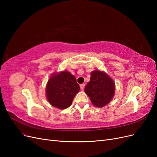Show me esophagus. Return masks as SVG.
Returning a JSON list of instances; mask_svg holds the SVG:
<instances>
[{
	"instance_id": "obj_1",
	"label": "esophagus",
	"mask_w": 157,
	"mask_h": 157,
	"mask_svg": "<svg viewBox=\"0 0 157 157\" xmlns=\"http://www.w3.org/2000/svg\"><path fill=\"white\" fill-rule=\"evenodd\" d=\"M80 89L81 90H83L85 87V84H81L80 85Z\"/></svg>"
}]
</instances>
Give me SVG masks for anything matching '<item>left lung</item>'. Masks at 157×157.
Listing matches in <instances>:
<instances>
[{"label":"left lung","mask_w":157,"mask_h":157,"mask_svg":"<svg viewBox=\"0 0 157 157\" xmlns=\"http://www.w3.org/2000/svg\"><path fill=\"white\" fill-rule=\"evenodd\" d=\"M84 91L94 105L102 107L113 98L115 94V83L103 71H95L92 72L90 80L85 86Z\"/></svg>","instance_id":"8db88e82"}]
</instances>
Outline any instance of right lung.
<instances>
[{
	"label": "right lung",
	"mask_w": 157,
	"mask_h": 157,
	"mask_svg": "<svg viewBox=\"0 0 157 157\" xmlns=\"http://www.w3.org/2000/svg\"><path fill=\"white\" fill-rule=\"evenodd\" d=\"M79 90L76 78L68 71H64L54 74L49 79L46 86V96L52 106L64 109L71 105Z\"/></svg>",
	"instance_id": "obj_1"
}]
</instances>
